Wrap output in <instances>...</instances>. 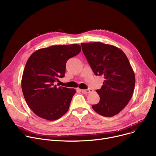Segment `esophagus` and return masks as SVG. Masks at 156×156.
Masks as SVG:
<instances>
[{
    "label": "esophagus",
    "mask_w": 156,
    "mask_h": 156,
    "mask_svg": "<svg viewBox=\"0 0 156 156\" xmlns=\"http://www.w3.org/2000/svg\"><path fill=\"white\" fill-rule=\"evenodd\" d=\"M81 92H82V93H83V94H89V93L93 92V90L92 88H88L86 90H82Z\"/></svg>",
    "instance_id": "esophagus-1"
}]
</instances>
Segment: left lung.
<instances>
[{
	"mask_svg": "<svg viewBox=\"0 0 156 156\" xmlns=\"http://www.w3.org/2000/svg\"><path fill=\"white\" fill-rule=\"evenodd\" d=\"M81 45L95 75L104 78L101 88L96 90L100 101L92 105L93 109L103 116L116 115L128 104L135 85V74L126 55L120 48L101 42Z\"/></svg>",
	"mask_w": 156,
	"mask_h": 156,
	"instance_id": "1",
	"label": "left lung"
}]
</instances>
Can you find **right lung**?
Returning <instances> with one entry per match:
<instances>
[{
	"instance_id": "1",
	"label": "right lung",
	"mask_w": 156,
	"mask_h": 156,
	"mask_svg": "<svg viewBox=\"0 0 156 156\" xmlns=\"http://www.w3.org/2000/svg\"><path fill=\"white\" fill-rule=\"evenodd\" d=\"M81 50L78 44L52 45L38 49L29 57L21 88L27 104L38 116L54 121L68 111L76 90L57 87L54 82L64 76L67 61Z\"/></svg>"
}]
</instances>
